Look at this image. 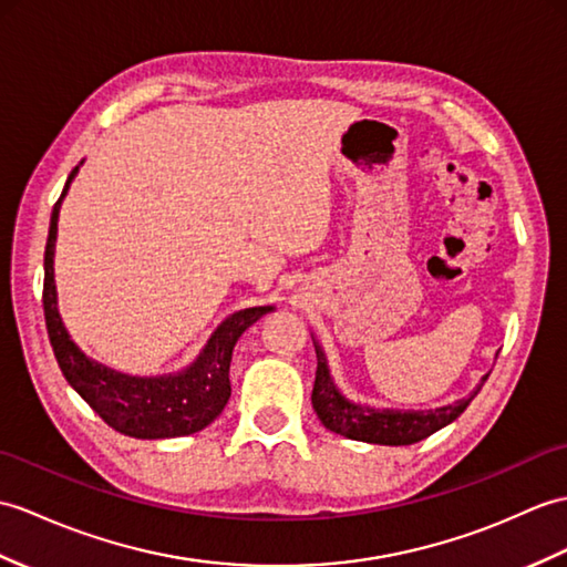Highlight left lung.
<instances>
[{"label": "left lung", "instance_id": "left-lung-1", "mask_svg": "<svg viewBox=\"0 0 567 567\" xmlns=\"http://www.w3.org/2000/svg\"><path fill=\"white\" fill-rule=\"evenodd\" d=\"M485 379H488V374L483 377L481 386L485 384ZM481 386L473 391L468 399L456 401L454 405L434 408V411H374V408L350 403L340 396L338 389L333 386L331 374H328L323 352L316 346V379L311 403L326 430L360 442L403 446L425 440L444 425L454 423V420L466 411L468 403L476 399Z\"/></svg>", "mask_w": 567, "mask_h": 567}]
</instances>
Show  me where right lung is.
Here are the masks:
<instances>
[{"instance_id":"obj_1","label":"right lung","mask_w":567,"mask_h":567,"mask_svg":"<svg viewBox=\"0 0 567 567\" xmlns=\"http://www.w3.org/2000/svg\"><path fill=\"white\" fill-rule=\"evenodd\" d=\"M76 168L64 183L60 200L52 207L50 231L45 244V280H43V311L52 352L64 379L70 381L74 391L82 396L94 411L109 423L115 432L127 434L137 440H164L183 437L197 430L207 427L224 411L229 396V364L236 340L254 326L262 313L272 311V307H254L229 316L215 336L209 338L203 354L188 367L186 372L174 377H127L113 372L109 367L91 362L79 350L58 313L55 280H52V256H55V236H58V215L62 197L70 188Z\"/></svg>"}]
</instances>
